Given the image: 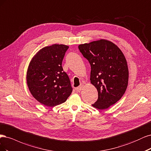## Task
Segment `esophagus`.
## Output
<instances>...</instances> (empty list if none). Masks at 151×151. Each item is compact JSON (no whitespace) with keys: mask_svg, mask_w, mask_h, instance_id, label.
I'll use <instances>...</instances> for the list:
<instances>
[{"mask_svg":"<svg viewBox=\"0 0 151 151\" xmlns=\"http://www.w3.org/2000/svg\"><path fill=\"white\" fill-rule=\"evenodd\" d=\"M83 87V84H81L78 87H77V88H76V90L78 92H79V91H80L82 90Z\"/></svg>","mask_w":151,"mask_h":151,"instance_id":"34e87169","label":"esophagus"}]
</instances>
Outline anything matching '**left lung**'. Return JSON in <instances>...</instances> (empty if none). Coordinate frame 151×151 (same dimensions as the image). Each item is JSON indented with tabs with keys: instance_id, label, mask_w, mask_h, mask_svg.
<instances>
[{
	"instance_id": "1",
	"label": "left lung",
	"mask_w": 151,
	"mask_h": 151,
	"mask_svg": "<svg viewBox=\"0 0 151 151\" xmlns=\"http://www.w3.org/2000/svg\"><path fill=\"white\" fill-rule=\"evenodd\" d=\"M91 66L90 81L98 91L91 105L103 110L115 104L125 93L129 80L127 61L121 50L109 41L100 40L78 46Z\"/></svg>"
}]
</instances>
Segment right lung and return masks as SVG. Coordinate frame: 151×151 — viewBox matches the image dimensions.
Returning <instances> with one entry per match:
<instances>
[{"label": "right lung", "instance_id": "right-lung-1", "mask_svg": "<svg viewBox=\"0 0 151 151\" xmlns=\"http://www.w3.org/2000/svg\"><path fill=\"white\" fill-rule=\"evenodd\" d=\"M69 47L53 45L45 47L35 56L27 72V83L32 96L41 104L55 106L64 102L73 91L62 61Z\"/></svg>", "mask_w": 151, "mask_h": 151}]
</instances>
